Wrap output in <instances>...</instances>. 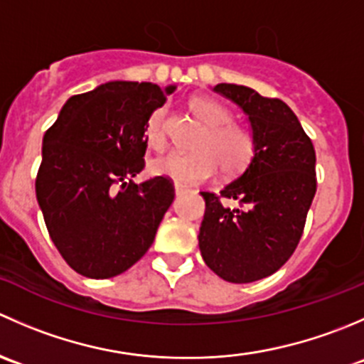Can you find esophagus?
<instances>
[{
	"mask_svg": "<svg viewBox=\"0 0 364 364\" xmlns=\"http://www.w3.org/2000/svg\"><path fill=\"white\" fill-rule=\"evenodd\" d=\"M174 190H176V196H181V193L188 192L190 188H188V186H186V185H179V183H176Z\"/></svg>",
	"mask_w": 364,
	"mask_h": 364,
	"instance_id": "34e87169",
	"label": "esophagus"
}]
</instances>
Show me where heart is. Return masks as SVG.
I'll return each instance as SVG.
<instances>
[{
	"instance_id": "1",
	"label": "heart",
	"mask_w": 364,
	"mask_h": 364,
	"mask_svg": "<svg viewBox=\"0 0 364 364\" xmlns=\"http://www.w3.org/2000/svg\"><path fill=\"white\" fill-rule=\"evenodd\" d=\"M190 109L205 127L199 141V151H172L151 161L153 174L168 178L179 185H197L211 178L220 165L225 176H236L250 165L255 155V139L248 128L232 123V114L225 105L208 97L190 100ZM165 109L159 107L149 114L144 127V137L149 148L164 149L167 135L164 128Z\"/></svg>"
}]
</instances>
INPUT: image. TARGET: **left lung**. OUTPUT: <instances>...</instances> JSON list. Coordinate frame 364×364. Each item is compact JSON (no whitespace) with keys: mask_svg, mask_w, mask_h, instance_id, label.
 <instances>
[{"mask_svg":"<svg viewBox=\"0 0 364 364\" xmlns=\"http://www.w3.org/2000/svg\"><path fill=\"white\" fill-rule=\"evenodd\" d=\"M213 91L247 114L255 155L220 196L200 192L199 248L220 278L250 284L280 269L299 243L317 190L315 149L285 102L237 84H216Z\"/></svg>","mask_w":364,"mask_h":364,"instance_id":"1","label":"left lung"}]
</instances>
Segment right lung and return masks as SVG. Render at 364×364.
<instances>
[{
    "mask_svg": "<svg viewBox=\"0 0 364 364\" xmlns=\"http://www.w3.org/2000/svg\"><path fill=\"white\" fill-rule=\"evenodd\" d=\"M174 90L100 84L70 97L43 135L36 200L58 252L82 277H117L153 245L174 186L132 178L144 167L146 121Z\"/></svg>",
    "mask_w": 364,
    "mask_h": 364,
    "instance_id": "right-lung-1",
    "label": "right lung"
}]
</instances>
